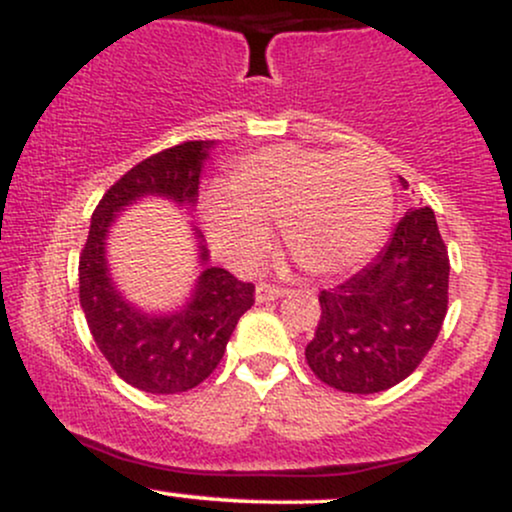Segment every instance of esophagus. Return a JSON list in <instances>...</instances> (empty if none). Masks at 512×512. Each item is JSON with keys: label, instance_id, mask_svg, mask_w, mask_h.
I'll use <instances>...</instances> for the list:
<instances>
[{"label": "esophagus", "instance_id": "esophagus-1", "mask_svg": "<svg viewBox=\"0 0 512 512\" xmlns=\"http://www.w3.org/2000/svg\"><path fill=\"white\" fill-rule=\"evenodd\" d=\"M281 296H284V291L274 289V286H264V284H260V286H257V289H255V301H257V303L279 301Z\"/></svg>", "mask_w": 512, "mask_h": 512}]
</instances>
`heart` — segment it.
Wrapping results in <instances>:
<instances>
[{"label":"heart","instance_id":"1","mask_svg":"<svg viewBox=\"0 0 512 512\" xmlns=\"http://www.w3.org/2000/svg\"><path fill=\"white\" fill-rule=\"evenodd\" d=\"M223 195L204 204L209 243L233 267H252L272 243L269 223L313 276L356 269L378 250L392 219V182L368 151L276 144L228 170Z\"/></svg>","mask_w":512,"mask_h":512}]
</instances>
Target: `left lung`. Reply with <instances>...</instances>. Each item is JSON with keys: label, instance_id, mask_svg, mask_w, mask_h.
I'll return each instance as SVG.
<instances>
[{"label": "left lung", "instance_id": "left-lung-1", "mask_svg": "<svg viewBox=\"0 0 512 512\" xmlns=\"http://www.w3.org/2000/svg\"><path fill=\"white\" fill-rule=\"evenodd\" d=\"M409 190V182L399 178ZM450 260L433 209H409L373 262L320 293V322L305 361L322 383L351 395L390 390L414 373L448 313Z\"/></svg>", "mask_w": 512, "mask_h": 512}]
</instances>
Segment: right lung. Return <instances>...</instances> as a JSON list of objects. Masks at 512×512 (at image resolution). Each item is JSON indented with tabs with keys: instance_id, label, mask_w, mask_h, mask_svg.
Here are the masks:
<instances>
[{
	"instance_id": "obj_1",
	"label": "right lung",
	"mask_w": 512,
	"mask_h": 512,
	"mask_svg": "<svg viewBox=\"0 0 512 512\" xmlns=\"http://www.w3.org/2000/svg\"><path fill=\"white\" fill-rule=\"evenodd\" d=\"M216 142H185L146 158L105 192L91 216L79 260V301L93 342L127 385L149 395H178L209 378L219 366L240 315L255 303V286L211 267L202 233L195 238L202 272L190 296L168 310H146L122 293L108 260L110 228L122 211L144 199H166L192 211L199 175Z\"/></svg>"
}]
</instances>
